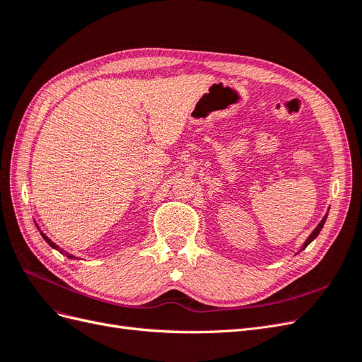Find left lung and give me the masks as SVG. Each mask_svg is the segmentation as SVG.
<instances>
[{
  "label": "left lung",
  "mask_w": 362,
  "mask_h": 362,
  "mask_svg": "<svg viewBox=\"0 0 362 362\" xmlns=\"http://www.w3.org/2000/svg\"><path fill=\"white\" fill-rule=\"evenodd\" d=\"M326 217H327V213H326V214H325V217H323V218H322V221H320V223H319V225H317V226H315V229H314V231H313V233H311V234H310V237H308V238H306V240H305V243H303V245H302V247H300V250H303V249H305V247H306V246H308V245H310V243H311V242H313V240H314V238H315V237H317V235H319V234H320V231H322V228H323V225H325V222H326ZM300 250H299V252H300Z\"/></svg>",
  "instance_id": "1"
}]
</instances>
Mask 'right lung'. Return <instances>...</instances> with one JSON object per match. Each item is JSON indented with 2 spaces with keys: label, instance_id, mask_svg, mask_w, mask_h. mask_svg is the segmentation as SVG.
<instances>
[{
  "label": "right lung",
  "instance_id": "add662e5",
  "mask_svg": "<svg viewBox=\"0 0 362 362\" xmlns=\"http://www.w3.org/2000/svg\"><path fill=\"white\" fill-rule=\"evenodd\" d=\"M36 226H37V225H36ZM37 229H39V226H37ZM39 231H40V229H39ZM40 235H42V237H43V240H45V242H47V243H48V245H49V246H51V247H52V249H56V250H59V252H62V254H66V255H68V258H71V259H75V258H76V257H74V255H71V254H68V252H66V250H63V249H62V247H60V246H57V245H56V243H54V242H52V240H49V238H48V237H47V235H45V234H43V233H42V231H40ZM76 259H78V258H76Z\"/></svg>",
  "mask_w": 362,
  "mask_h": 362
}]
</instances>
